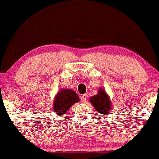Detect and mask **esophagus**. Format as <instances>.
Returning <instances> with one entry per match:
<instances>
[{"label":"esophagus","mask_w":159,"mask_h":159,"mask_svg":"<svg viewBox=\"0 0 159 159\" xmlns=\"http://www.w3.org/2000/svg\"><path fill=\"white\" fill-rule=\"evenodd\" d=\"M80 100H81V101H82L83 102H86V100H87V94H85L82 95L81 98H80Z\"/></svg>","instance_id":"obj_1"}]
</instances>
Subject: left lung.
Segmentation results:
<instances>
[{
    "label": "left lung",
    "mask_w": 159,
    "mask_h": 159,
    "mask_svg": "<svg viewBox=\"0 0 159 159\" xmlns=\"http://www.w3.org/2000/svg\"><path fill=\"white\" fill-rule=\"evenodd\" d=\"M89 102L94 106L95 110L100 116L107 115L110 112L112 108V104L109 96L105 90L102 88H99L98 94L91 96Z\"/></svg>",
    "instance_id": "left-lung-1"
}]
</instances>
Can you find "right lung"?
Masks as SVG:
<instances>
[{
    "mask_svg": "<svg viewBox=\"0 0 159 159\" xmlns=\"http://www.w3.org/2000/svg\"><path fill=\"white\" fill-rule=\"evenodd\" d=\"M79 96L74 90L61 89L54 97L53 109L57 116H63L74 103L79 102Z\"/></svg>",
    "mask_w": 159,
    "mask_h": 159,
    "instance_id": "obj_1",
    "label": "right lung"
}]
</instances>
